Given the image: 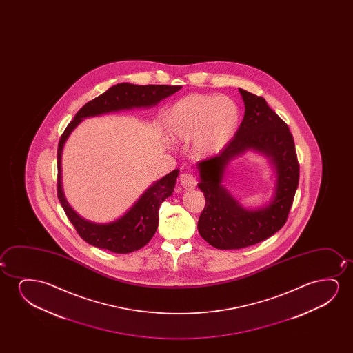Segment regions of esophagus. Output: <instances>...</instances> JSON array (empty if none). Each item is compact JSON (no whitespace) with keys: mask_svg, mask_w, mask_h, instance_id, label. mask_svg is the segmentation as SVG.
<instances>
[{"mask_svg":"<svg viewBox=\"0 0 353 353\" xmlns=\"http://www.w3.org/2000/svg\"><path fill=\"white\" fill-rule=\"evenodd\" d=\"M179 183L183 187V189L189 190V189H194L196 187V179L194 177L193 174L183 172L179 176Z\"/></svg>","mask_w":353,"mask_h":353,"instance_id":"1","label":"esophagus"}]
</instances>
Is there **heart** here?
Returning a JSON list of instances; mask_svg holds the SVG:
<instances>
[{
	"label": "heart",
	"mask_w": 353,
	"mask_h": 353,
	"mask_svg": "<svg viewBox=\"0 0 353 353\" xmlns=\"http://www.w3.org/2000/svg\"><path fill=\"white\" fill-rule=\"evenodd\" d=\"M240 112L227 97L190 94L174 102L165 114L170 137L177 142L192 141L196 158L217 154L236 131Z\"/></svg>",
	"instance_id": "obj_1"
}]
</instances>
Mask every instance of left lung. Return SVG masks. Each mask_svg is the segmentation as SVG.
Here are the masks:
<instances>
[{"instance_id":"left-lung-1","label":"left lung","mask_w":353,"mask_h":353,"mask_svg":"<svg viewBox=\"0 0 353 353\" xmlns=\"http://www.w3.org/2000/svg\"><path fill=\"white\" fill-rule=\"evenodd\" d=\"M245 116L232 140L217 155L198 164V187L206 205L198 230L218 250H239L264 241L285 225L299 183V163L290 128L265 99L239 89ZM269 157L276 171V194L265 208L247 210L222 185L228 163L246 150Z\"/></svg>"}]
</instances>
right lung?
<instances>
[{
    "instance_id": "obj_1",
    "label": "right lung",
    "mask_w": 353,
    "mask_h": 353,
    "mask_svg": "<svg viewBox=\"0 0 353 353\" xmlns=\"http://www.w3.org/2000/svg\"><path fill=\"white\" fill-rule=\"evenodd\" d=\"M181 85H135L119 83L100 97L92 99L77 112L60 137L58 147V198L78 235L92 246L113 253H131L145 246L153 237L159 223L160 205L174 193L179 170L171 171L157 181L141 195L132 208L114 222L100 224L89 222L74 212L65 198L61 179V155L63 145L74 128L88 117L140 107L155 106L158 102L179 92Z\"/></svg>"
}]
</instances>
